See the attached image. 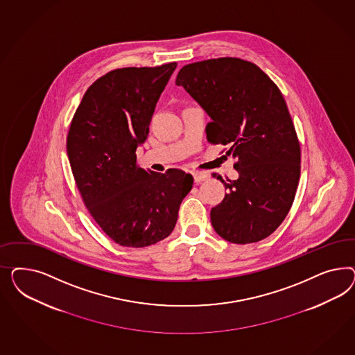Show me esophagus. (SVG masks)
<instances>
[{"instance_id": "34e87169", "label": "esophagus", "mask_w": 355, "mask_h": 355, "mask_svg": "<svg viewBox=\"0 0 355 355\" xmlns=\"http://www.w3.org/2000/svg\"><path fill=\"white\" fill-rule=\"evenodd\" d=\"M193 181L195 183H200L205 181L209 175H208V173L205 172H193Z\"/></svg>"}]
</instances>
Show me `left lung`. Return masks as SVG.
<instances>
[{
	"mask_svg": "<svg viewBox=\"0 0 355 355\" xmlns=\"http://www.w3.org/2000/svg\"><path fill=\"white\" fill-rule=\"evenodd\" d=\"M177 86L212 119L207 138L229 144L238 178L211 209L216 233L246 245L270 236L291 209L301 175V148L286 103L257 64L241 58H214L186 64Z\"/></svg>",
	"mask_w": 355,
	"mask_h": 355,
	"instance_id": "obj_1",
	"label": "left lung"
}]
</instances>
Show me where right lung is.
Instances as JSON below:
<instances>
[{"instance_id": "add662e5", "label": "right lung", "mask_w": 355, "mask_h": 355, "mask_svg": "<svg viewBox=\"0 0 355 355\" xmlns=\"http://www.w3.org/2000/svg\"><path fill=\"white\" fill-rule=\"evenodd\" d=\"M175 67H123L98 78L69 130L67 156L83 202L104 233L125 248H147L169 236L193 189L191 174L137 165L135 152Z\"/></svg>"}]
</instances>
